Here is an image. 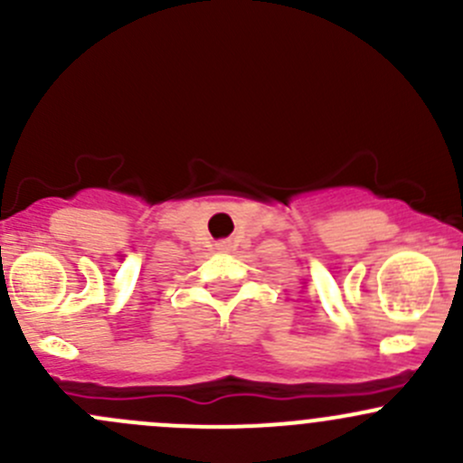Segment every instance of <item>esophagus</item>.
<instances>
[{
    "instance_id": "34e87169",
    "label": "esophagus",
    "mask_w": 463,
    "mask_h": 463,
    "mask_svg": "<svg viewBox=\"0 0 463 463\" xmlns=\"http://www.w3.org/2000/svg\"><path fill=\"white\" fill-rule=\"evenodd\" d=\"M217 250H222V253H226V250H228V241H219Z\"/></svg>"
}]
</instances>
